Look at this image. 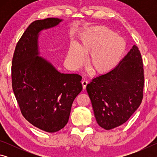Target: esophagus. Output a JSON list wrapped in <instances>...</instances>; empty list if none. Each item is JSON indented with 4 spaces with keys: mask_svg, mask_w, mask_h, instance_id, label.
Listing matches in <instances>:
<instances>
[{
    "mask_svg": "<svg viewBox=\"0 0 157 157\" xmlns=\"http://www.w3.org/2000/svg\"><path fill=\"white\" fill-rule=\"evenodd\" d=\"M87 84H88V82H87L86 80H85V79H84V80L82 81V87H83V89H86V86Z\"/></svg>",
    "mask_w": 157,
    "mask_h": 157,
    "instance_id": "1",
    "label": "esophagus"
}]
</instances>
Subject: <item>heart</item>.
Returning <instances> with one entry per match:
<instances>
[{
  "mask_svg": "<svg viewBox=\"0 0 157 157\" xmlns=\"http://www.w3.org/2000/svg\"><path fill=\"white\" fill-rule=\"evenodd\" d=\"M126 43L121 37L105 26L90 29L82 34L78 47L72 45L67 52L71 67L78 68L89 55V65L97 74H105L115 67L123 57Z\"/></svg>",
  "mask_w": 157,
  "mask_h": 157,
  "instance_id": "heart-1",
  "label": "heart"
}]
</instances>
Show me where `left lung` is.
<instances>
[{
  "mask_svg": "<svg viewBox=\"0 0 157 157\" xmlns=\"http://www.w3.org/2000/svg\"><path fill=\"white\" fill-rule=\"evenodd\" d=\"M143 87V59L134 45L116 68L87 84L98 124L109 130L128 121L141 104Z\"/></svg>",
  "mask_w": 157,
  "mask_h": 157,
  "instance_id": "obj_1",
  "label": "left lung"
}]
</instances>
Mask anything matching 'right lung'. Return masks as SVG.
<instances>
[{
    "label": "right lung",
    "mask_w": 157,
    "mask_h": 157,
    "mask_svg": "<svg viewBox=\"0 0 157 157\" xmlns=\"http://www.w3.org/2000/svg\"><path fill=\"white\" fill-rule=\"evenodd\" d=\"M62 21L47 18L31 23L16 46L12 62V89L21 113L50 133L67 124L73 100L82 89L80 75L60 73L38 56L39 33Z\"/></svg>",
    "instance_id": "right-lung-1"
}]
</instances>
